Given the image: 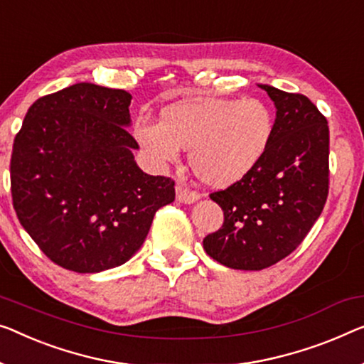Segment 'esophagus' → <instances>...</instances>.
Instances as JSON below:
<instances>
[{
    "label": "esophagus",
    "instance_id": "esophagus-1",
    "mask_svg": "<svg viewBox=\"0 0 364 364\" xmlns=\"http://www.w3.org/2000/svg\"><path fill=\"white\" fill-rule=\"evenodd\" d=\"M176 199L180 200V203L191 204V203H194V200L199 199V193L191 191V189L183 186V184H178V186H176Z\"/></svg>",
    "mask_w": 364,
    "mask_h": 364
}]
</instances>
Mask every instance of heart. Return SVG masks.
<instances>
[{"instance_id":"obj_1","label":"heart","mask_w":364,"mask_h":364,"mask_svg":"<svg viewBox=\"0 0 364 364\" xmlns=\"http://www.w3.org/2000/svg\"><path fill=\"white\" fill-rule=\"evenodd\" d=\"M274 114L259 100L183 101L165 107L159 122L140 124L137 139L156 164H173L189 150L200 181L225 188L245 178L267 155Z\"/></svg>"}]
</instances>
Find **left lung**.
<instances>
[{
    "instance_id": "8db88e82",
    "label": "left lung",
    "mask_w": 364,
    "mask_h": 364,
    "mask_svg": "<svg viewBox=\"0 0 364 364\" xmlns=\"http://www.w3.org/2000/svg\"><path fill=\"white\" fill-rule=\"evenodd\" d=\"M276 106L274 134L259 165L209 196L224 224L203 240L227 268L258 271L301 245L328 196V124L307 96L259 85Z\"/></svg>"
}]
</instances>
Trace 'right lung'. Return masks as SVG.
Returning <instances> with one entry per match:
<instances>
[{
	"mask_svg": "<svg viewBox=\"0 0 364 364\" xmlns=\"http://www.w3.org/2000/svg\"><path fill=\"white\" fill-rule=\"evenodd\" d=\"M130 96L77 83L27 111L11 154L16 215L53 263L100 273L142 247L156 210L175 200V181L137 166L127 132Z\"/></svg>",
	"mask_w": 364,
	"mask_h": 364,
	"instance_id": "right-lung-1",
	"label": "right lung"
}]
</instances>
